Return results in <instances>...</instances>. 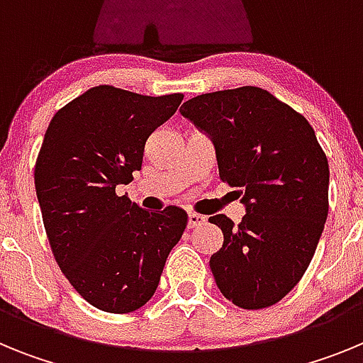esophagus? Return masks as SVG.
Masks as SVG:
<instances>
[{
	"label": "esophagus",
	"mask_w": 363,
	"mask_h": 363,
	"mask_svg": "<svg viewBox=\"0 0 363 363\" xmlns=\"http://www.w3.org/2000/svg\"><path fill=\"white\" fill-rule=\"evenodd\" d=\"M201 223H205V216H201V214L198 213H189V227H191V229L201 225Z\"/></svg>",
	"instance_id": "1"
}]
</instances>
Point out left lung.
I'll return each instance as SVG.
<instances>
[{"instance_id":"left-lung-1","label":"left lung","mask_w":363,"mask_h":363,"mask_svg":"<svg viewBox=\"0 0 363 363\" xmlns=\"http://www.w3.org/2000/svg\"><path fill=\"white\" fill-rule=\"evenodd\" d=\"M179 112L209 134L220 179L247 207L238 225L209 218L223 233L209 262L218 289L242 309L274 306L309 267L329 213V163L314 129L259 86L200 94Z\"/></svg>"}]
</instances>
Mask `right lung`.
Returning a JSON list of instances; mask_svg holds the SVG:
<instances>
[{"mask_svg":"<svg viewBox=\"0 0 363 363\" xmlns=\"http://www.w3.org/2000/svg\"><path fill=\"white\" fill-rule=\"evenodd\" d=\"M182 99L92 86L60 108L45 133L34 169L45 233L70 285L107 313L145 306L187 227L179 207L149 213L116 192L142 169L147 138Z\"/></svg>","mask_w":363,"mask_h":363,"instance_id":"1","label":"right lung"}]
</instances>
